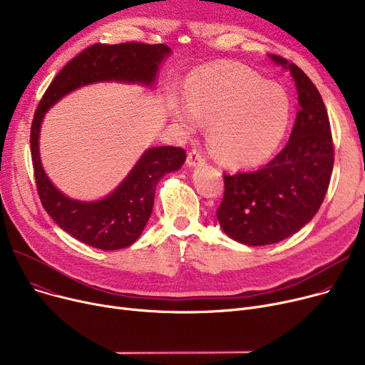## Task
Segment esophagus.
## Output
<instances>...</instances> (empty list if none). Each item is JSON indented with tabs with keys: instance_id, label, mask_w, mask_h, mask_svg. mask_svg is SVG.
Instances as JSON below:
<instances>
[{
	"instance_id": "34e87169",
	"label": "esophagus",
	"mask_w": 365,
	"mask_h": 365,
	"mask_svg": "<svg viewBox=\"0 0 365 365\" xmlns=\"http://www.w3.org/2000/svg\"><path fill=\"white\" fill-rule=\"evenodd\" d=\"M187 165L189 167H195V165H200V164H204L205 163V157L204 153L198 149H190L189 153H187V160H186Z\"/></svg>"
}]
</instances>
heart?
Here are the masks:
<instances>
[{"instance_id": "heart-1", "label": "heart", "mask_w": 365, "mask_h": 365, "mask_svg": "<svg viewBox=\"0 0 365 365\" xmlns=\"http://www.w3.org/2000/svg\"><path fill=\"white\" fill-rule=\"evenodd\" d=\"M178 121L194 130L210 121L208 140L232 164L253 165L269 158L290 123L287 91L242 65L226 63L195 73L187 86V105L173 108Z\"/></svg>"}]
</instances>
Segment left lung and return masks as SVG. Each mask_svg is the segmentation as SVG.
<instances>
[{
    "label": "left lung",
    "instance_id": "obj_1",
    "mask_svg": "<svg viewBox=\"0 0 365 365\" xmlns=\"http://www.w3.org/2000/svg\"><path fill=\"white\" fill-rule=\"evenodd\" d=\"M269 56L290 69L300 108L289 143L272 161L223 175L217 219L229 237L245 245L274 244L300 231L319 210L334 164L329 113L318 88L297 65Z\"/></svg>",
    "mask_w": 365,
    "mask_h": 365
}]
</instances>
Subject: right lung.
<instances>
[{
    "instance_id": "right-lung-1",
    "label": "right lung",
    "mask_w": 365,
    "mask_h": 365,
    "mask_svg": "<svg viewBox=\"0 0 365 365\" xmlns=\"http://www.w3.org/2000/svg\"><path fill=\"white\" fill-rule=\"evenodd\" d=\"M168 53L165 44H93L76 54L54 76L34 113L29 142L38 197L63 231L101 250H118L140 237L152 213L157 183L167 173L182 167L186 152L176 146L150 148L109 197L96 202L73 201L53 186L43 170L38 152L43 117L65 94L86 84L112 80L152 84Z\"/></svg>"
}]
</instances>
